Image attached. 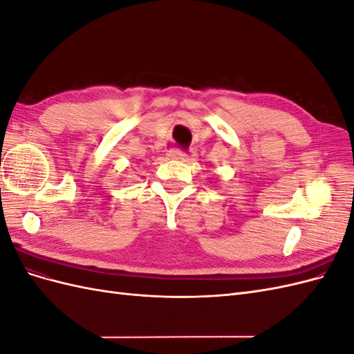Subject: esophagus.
I'll return each mask as SVG.
<instances>
[{"label":"esophagus","instance_id":"obj_1","mask_svg":"<svg viewBox=\"0 0 354 354\" xmlns=\"http://www.w3.org/2000/svg\"><path fill=\"white\" fill-rule=\"evenodd\" d=\"M186 156V152L183 151H178V149H171L168 152V158L169 159H177V160H183Z\"/></svg>","mask_w":354,"mask_h":354}]
</instances>
